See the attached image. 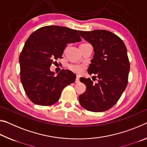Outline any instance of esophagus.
I'll use <instances>...</instances> for the list:
<instances>
[{
    "label": "esophagus",
    "mask_w": 147,
    "mask_h": 147,
    "mask_svg": "<svg viewBox=\"0 0 147 147\" xmlns=\"http://www.w3.org/2000/svg\"><path fill=\"white\" fill-rule=\"evenodd\" d=\"M80 82V78H79V76H76V80H75V82L76 83H78Z\"/></svg>",
    "instance_id": "1"
}]
</instances>
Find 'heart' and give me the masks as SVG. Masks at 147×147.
Returning <instances> with one entry per match:
<instances>
[{
	"label": "heart",
	"instance_id": "1",
	"mask_svg": "<svg viewBox=\"0 0 147 147\" xmlns=\"http://www.w3.org/2000/svg\"><path fill=\"white\" fill-rule=\"evenodd\" d=\"M69 69L76 74H80L84 70L85 66L84 65H70Z\"/></svg>",
	"mask_w": 147,
	"mask_h": 147
}]
</instances>
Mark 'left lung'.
<instances>
[{"label": "left lung", "instance_id": "left-lung-1", "mask_svg": "<svg viewBox=\"0 0 147 147\" xmlns=\"http://www.w3.org/2000/svg\"><path fill=\"white\" fill-rule=\"evenodd\" d=\"M78 32L94 47L88 72L98 78L95 84L90 78H80L86 90L79 101L89 111H106L117 103L127 84L130 65L126 47L120 37L106 30Z\"/></svg>", "mask_w": 147, "mask_h": 147}]
</instances>
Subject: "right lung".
<instances>
[{"instance_id":"obj_1","label":"right lung","mask_w":147,"mask_h":147,"mask_svg":"<svg viewBox=\"0 0 147 147\" xmlns=\"http://www.w3.org/2000/svg\"><path fill=\"white\" fill-rule=\"evenodd\" d=\"M81 40L76 30L56 25L42 27L29 36L19 61L23 89L32 103L52 105L59 100L63 88L75 82L72 71L62 69L55 76L50 68L54 60L61 59L67 44Z\"/></svg>"}]
</instances>
